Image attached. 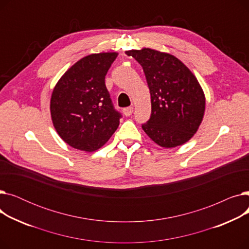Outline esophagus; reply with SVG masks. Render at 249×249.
I'll use <instances>...</instances> for the list:
<instances>
[{"instance_id":"esophagus-1","label":"esophagus","mask_w":249,"mask_h":249,"mask_svg":"<svg viewBox=\"0 0 249 249\" xmlns=\"http://www.w3.org/2000/svg\"><path fill=\"white\" fill-rule=\"evenodd\" d=\"M123 113L126 117H129L130 115H132L133 113V107H127V108H124L123 109Z\"/></svg>"}]
</instances>
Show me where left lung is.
I'll list each match as a JSON object with an SVG mask.
<instances>
[{
	"label": "left lung",
	"mask_w": 249,
	"mask_h": 249,
	"mask_svg": "<svg viewBox=\"0 0 249 249\" xmlns=\"http://www.w3.org/2000/svg\"><path fill=\"white\" fill-rule=\"evenodd\" d=\"M144 71L151 98V115L144 132L162 147L189 141L203 120L205 95L196 76L176 56L150 48L128 50Z\"/></svg>",
	"instance_id": "obj_1"
}]
</instances>
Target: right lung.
Here are the masks:
<instances>
[{
	"label": "right lung",
	"mask_w": 249,
	"mask_h": 249,
	"mask_svg": "<svg viewBox=\"0 0 249 249\" xmlns=\"http://www.w3.org/2000/svg\"><path fill=\"white\" fill-rule=\"evenodd\" d=\"M116 52L89 54L75 62L56 84L50 100L53 126L75 149L101 148L116 131L122 115L105 85Z\"/></svg>",
	"instance_id": "add662e5"
}]
</instances>
